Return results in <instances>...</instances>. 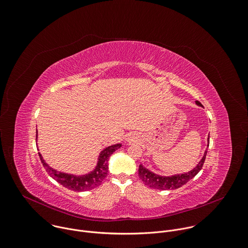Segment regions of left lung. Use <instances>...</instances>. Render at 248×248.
<instances>
[{
	"label": "left lung",
	"instance_id": "8db88e82",
	"mask_svg": "<svg viewBox=\"0 0 248 248\" xmlns=\"http://www.w3.org/2000/svg\"><path fill=\"white\" fill-rule=\"evenodd\" d=\"M196 104L200 107H202V105L196 101ZM208 144H209V137H208ZM207 144V146H208ZM207 153V149L204 151V154L202 158V160L199 162L196 168H194L192 170L186 173L181 174H175L171 176H161L158 174H155L154 172L145 169L142 165H140L139 167V176L142 180V182L147 185L150 188L153 189H159V190H169V189H177L187 183L190 179H192L202 168L205 156Z\"/></svg>",
	"mask_w": 248,
	"mask_h": 248
}]
</instances>
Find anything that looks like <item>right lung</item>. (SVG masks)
<instances>
[{
	"label": "right lung",
	"instance_id": "right-lung-1",
	"mask_svg": "<svg viewBox=\"0 0 248 248\" xmlns=\"http://www.w3.org/2000/svg\"><path fill=\"white\" fill-rule=\"evenodd\" d=\"M37 137H38V131H37ZM120 147H121V144L118 143V144L110 145V146L105 148L99 156L98 164H97L95 170L87 174L78 175V176L61 172V171H58V170L50 168L46 163V161L43 159V156L41 155V153H39V155H40V159L42 161L43 166L45 167L46 170L48 172V174L53 179H55L61 185H63L64 187H66L70 190L82 192V191L94 189L95 187L101 185L103 180L108 175V158L116 149H118Z\"/></svg>",
	"mask_w": 248,
	"mask_h": 248
}]
</instances>
